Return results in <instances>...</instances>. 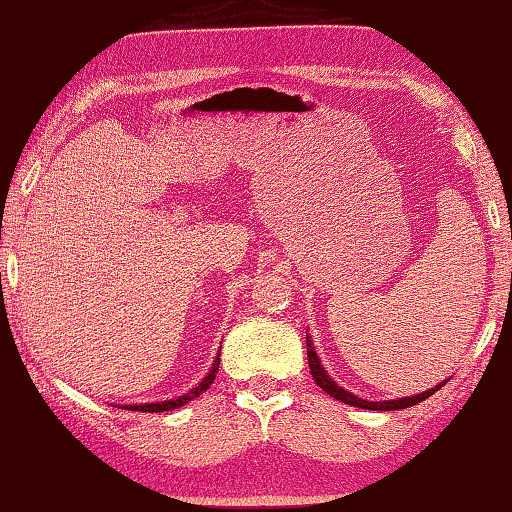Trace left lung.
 Segmentation results:
<instances>
[{
  "label": "left lung",
  "instance_id": "obj_1",
  "mask_svg": "<svg viewBox=\"0 0 512 512\" xmlns=\"http://www.w3.org/2000/svg\"><path fill=\"white\" fill-rule=\"evenodd\" d=\"M306 355H308L310 373H313V379H315V384H317L319 388L326 390V393H328L330 397L339 399V402H344V404H348V406L366 408V410H399V408H410V406H415V404H419V402H424V399H428L430 395H435L437 390L446 384V382H442V384H437L435 388H428V390H424V393L413 395V397L388 399V402H368V399H362V397H357V395H353V393H348L346 388L337 386V384L333 382V379H330V375L326 373L322 362H319V357H317V353H315L313 339H310L308 335H306Z\"/></svg>",
  "mask_w": 512,
  "mask_h": 512
}]
</instances>
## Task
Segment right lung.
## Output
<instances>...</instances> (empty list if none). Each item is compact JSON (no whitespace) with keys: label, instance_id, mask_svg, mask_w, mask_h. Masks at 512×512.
I'll return each mask as SVG.
<instances>
[{"label":"right lung","instance_id":"right-lung-1","mask_svg":"<svg viewBox=\"0 0 512 512\" xmlns=\"http://www.w3.org/2000/svg\"><path fill=\"white\" fill-rule=\"evenodd\" d=\"M219 350H222V348H219ZM219 355H222V353H217L213 366H210L208 375L202 379V382H199V386H195L193 390H188L186 395L177 397V399H166V402H153V404H128V406H119V408H124V410H139V413H164V410H173V408H179V406L188 404L190 399H195V397L202 395L204 390H206V388H210V384L215 382V375H217V370H219Z\"/></svg>","mask_w":512,"mask_h":512}]
</instances>
